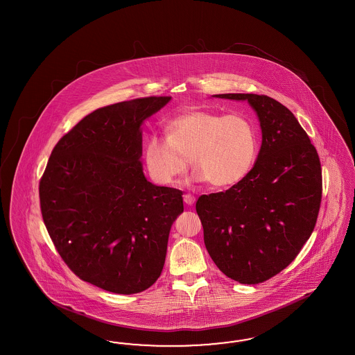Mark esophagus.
<instances>
[{"label": "esophagus", "mask_w": 355, "mask_h": 355, "mask_svg": "<svg viewBox=\"0 0 355 355\" xmlns=\"http://www.w3.org/2000/svg\"><path fill=\"white\" fill-rule=\"evenodd\" d=\"M183 202L187 205H193L195 203V198L191 193H184L183 195Z\"/></svg>", "instance_id": "obj_1"}]
</instances>
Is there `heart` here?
<instances>
[{
	"label": "heart",
	"mask_w": 355,
	"mask_h": 355,
	"mask_svg": "<svg viewBox=\"0 0 355 355\" xmlns=\"http://www.w3.org/2000/svg\"><path fill=\"white\" fill-rule=\"evenodd\" d=\"M166 137L152 135L143 152L150 178L160 184L175 182L190 157L193 181L230 187L248 177L258 157V129L243 114L189 109L168 122Z\"/></svg>",
	"instance_id": "b5f03b06"
}]
</instances>
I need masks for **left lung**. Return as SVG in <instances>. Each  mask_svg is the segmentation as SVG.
Masks as SVG:
<instances>
[{"label": "left lung", "instance_id": "8db88e82", "mask_svg": "<svg viewBox=\"0 0 355 355\" xmlns=\"http://www.w3.org/2000/svg\"><path fill=\"white\" fill-rule=\"evenodd\" d=\"M261 147L248 177L221 193L199 196L196 212L209 257L229 279L255 285L276 276L311 236L322 202V166L298 119L277 100L255 94Z\"/></svg>", "mask_w": 355, "mask_h": 355}]
</instances>
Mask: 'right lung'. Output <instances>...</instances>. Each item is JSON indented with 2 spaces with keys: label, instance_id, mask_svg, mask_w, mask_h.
Masks as SVG:
<instances>
[{
  "label": "right lung",
  "instance_id": "add662e5",
  "mask_svg": "<svg viewBox=\"0 0 355 355\" xmlns=\"http://www.w3.org/2000/svg\"><path fill=\"white\" fill-rule=\"evenodd\" d=\"M171 96L98 107L55 144L40 180L44 224L76 276L135 294L162 275L182 191L156 186L141 166V123Z\"/></svg>",
  "mask_w": 355,
  "mask_h": 355
}]
</instances>
